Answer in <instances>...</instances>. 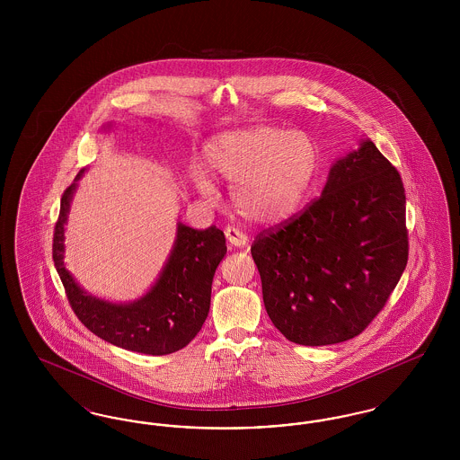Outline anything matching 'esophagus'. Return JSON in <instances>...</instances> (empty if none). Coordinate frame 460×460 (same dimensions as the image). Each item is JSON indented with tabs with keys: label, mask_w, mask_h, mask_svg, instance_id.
Segmentation results:
<instances>
[{
	"label": "esophagus",
	"mask_w": 460,
	"mask_h": 460,
	"mask_svg": "<svg viewBox=\"0 0 460 460\" xmlns=\"http://www.w3.org/2000/svg\"><path fill=\"white\" fill-rule=\"evenodd\" d=\"M226 238L233 244V246H246L248 244V236L244 233H241L238 227H226Z\"/></svg>",
	"instance_id": "34e87169"
}]
</instances>
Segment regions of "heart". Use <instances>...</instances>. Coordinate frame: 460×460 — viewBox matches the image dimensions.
I'll use <instances>...</instances> for the list:
<instances>
[{
	"label": "heart",
	"instance_id": "b5f03b06",
	"mask_svg": "<svg viewBox=\"0 0 460 460\" xmlns=\"http://www.w3.org/2000/svg\"><path fill=\"white\" fill-rule=\"evenodd\" d=\"M203 165L233 182L231 198L241 217L276 224L302 205L319 167V148L306 132L253 126L212 137L203 148ZM193 175L203 193H214V181L204 169L198 167Z\"/></svg>",
	"mask_w": 460,
	"mask_h": 460
}]
</instances>
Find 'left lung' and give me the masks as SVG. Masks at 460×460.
I'll return each mask as SVG.
<instances>
[{"instance_id": "left-lung-1", "label": "left lung", "mask_w": 460, "mask_h": 460, "mask_svg": "<svg viewBox=\"0 0 460 460\" xmlns=\"http://www.w3.org/2000/svg\"><path fill=\"white\" fill-rule=\"evenodd\" d=\"M252 257L265 310L289 341L355 338L385 308L409 261L402 177L364 141L332 165L321 197L257 234Z\"/></svg>"}]
</instances>
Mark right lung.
Masks as SVG:
<instances>
[{
  "label": "right lung",
  "mask_w": 460,
  "mask_h": 460,
  "mask_svg": "<svg viewBox=\"0 0 460 460\" xmlns=\"http://www.w3.org/2000/svg\"><path fill=\"white\" fill-rule=\"evenodd\" d=\"M74 190L75 182L62 195L53 231V262L77 319L102 340L126 350L167 355L184 349L208 315L214 274L227 252L224 233L216 226L198 231L179 224L174 250L154 288L129 305L109 304L84 293L64 265V224Z\"/></svg>",
  "instance_id": "add662e5"
}]
</instances>
